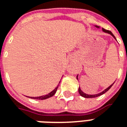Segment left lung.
<instances>
[{
  "label": "left lung",
  "mask_w": 127,
  "mask_h": 127,
  "mask_svg": "<svg viewBox=\"0 0 127 127\" xmlns=\"http://www.w3.org/2000/svg\"><path fill=\"white\" fill-rule=\"evenodd\" d=\"M95 27L97 28H99V26H97V25H95ZM102 31L104 32L105 33H109V34H110L112 36V37L115 39V40H116V37H114V35H113V33L110 32V31H108V30H105V29H104V28H102ZM77 79H78V75L77 76ZM114 83V82L112 84V85H110V86H109L108 88H106V90H104L103 92H102L101 93H99V94H94V95H89V94H85V93L83 92H82V90H81V88L80 87H79V94L82 96V97H85V98H92V97H98V96H99V95H101L102 94H105V93L106 92H108L110 88H111V87L113 85V84Z\"/></svg>",
  "instance_id": "obj_1"
}]
</instances>
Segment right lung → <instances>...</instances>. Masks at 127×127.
Wrapping results in <instances>:
<instances>
[{"label": "right lung", "mask_w": 127, "mask_h": 127, "mask_svg": "<svg viewBox=\"0 0 127 127\" xmlns=\"http://www.w3.org/2000/svg\"><path fill=\"white\" fill-rule=\"evenodd\" d=\"M61 82V81H60ZM59 82V83H60ZM59 86V84L56 87V88L54 89V90H52L51 92H50L49 94H48L46 95H42V96H39V97H30V98H32V99H40V100H43V99H46L47 98H49V97H52L54 94H55V93L56 92V91H57V89H58V87Z\"/></svg>", "instance_id": "right-lung-1"}]
</instances>
